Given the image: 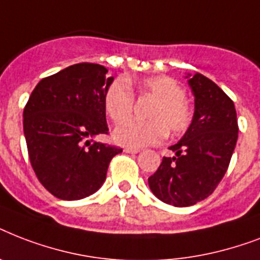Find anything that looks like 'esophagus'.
Listing matches in <instances>:
<instances>
[{"mask_svg":"<svg viewBox=\"0 0 260 260\" xmlns=\"http://www.w3.org/2000/svg\"><path fill=\"white\" fill-rule=\"evenodd\" d=\"M139 148H132V147H125L124 148V152H126V154H138L139 152Z\"/></svg>","mask_w":260,"mask_h":260,"instance_id":"34e87169","label":"esophagus"}]
</instances>
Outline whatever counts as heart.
<instances>
[{"label":"heart","instance_id":"b5f03b06","mask_svg":"<svg viewBox=\"0 0 260 260\" xmlns=\"http://www.w3.org/2000/svg\"><path fill=\"white\" fill-rule=\"evenodd\" d=\"M139 97L155 100L147 112V121H126L132 116L135 94L126 81L116 79L104 95V108L114 124V140L122 146L139 147L158 144L167 134L178 136L189 129L194 120V109L185 97V89L166 75L143 79L138 86Z\"/></svg>","mask_w":260,"mask_h":260}]
</instances>
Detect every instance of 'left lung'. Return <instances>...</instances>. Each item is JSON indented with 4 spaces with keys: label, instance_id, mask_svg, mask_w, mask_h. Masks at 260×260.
<instances>
[{
    "label": "left lung",
    "instance_id": "1",
    "mask_svg": "<svg viewBox=\"0 0 260 260\" xmlns=\"http://www.w3.org/2000/svg\"><path fill=\"white\" fill-rule=\"evenodd\" d=\"M196 100L193 124L148 178L152 193L174 206H190L213 193L225 175L238 142L234 101L202 74L189 79Z\"/></svg>",
    "mask_w": 260,
    "mask_h": 260
}]
</instances>
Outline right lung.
I'll return each mask as SVG.
<instances>
[{
    "label": "right lung",
    "mask_w": 260,
    "mask_h": 260,
    "mask_svg": "<svg viewBox=\"0 0 260 260\" xmlns=\"http://www.w3.org/2000/svg\"><path fill=\"white\" fill-rule=\"evenodd\" d=\"M105 67L78 63L43 78L24 108V135L39 182L60 200H81L104 183L120 147L86 140L108 135Z\"/></svg>",
    "instance_id": "obj_1"
}]
</instances>
